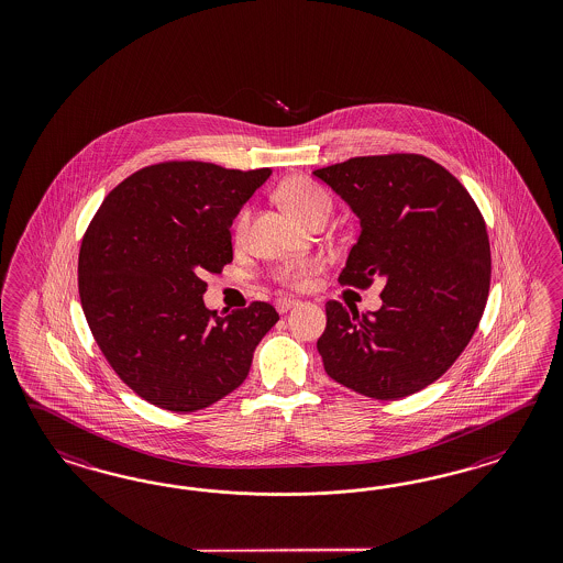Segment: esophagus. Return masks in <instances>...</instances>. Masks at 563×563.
<instances>
[{
  "mask_svg": "<svg viewBox=\"0 0 563 563\" xmlns=\"http://www.w3.org/2000/svg\"><path fill=\"white\" fill-rule=\"evenodd\" d=\"M297 306V301L295 299H289V297H280V299H276L274 301V307H276V311L278 313H287L290 307Z\"/></svg>",
  "mask_w": 563,
  "mask_h": 563,
  "instance_id": "obj_1",
  "label": "esophagus"
}]
</instances>
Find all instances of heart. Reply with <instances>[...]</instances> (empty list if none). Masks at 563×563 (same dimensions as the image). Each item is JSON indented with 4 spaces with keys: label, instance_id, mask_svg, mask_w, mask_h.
<instances>
[{
    "label": "heart",
    "instance_id": "heart-1",
    "mask_svg": "<svg viewBox=\"0 0 563 563\" xmlns=\"http://www.w3.org/2000/svg\"><path fill=\"white\" fill-rule=\"evenodd\" d=\"M276 196L297 219H301L306 224L316 219H322V217L328 219L332 212V198H330L328 189L303 175L289 177L287 181H283L276 189ZM247 227H250V208H243L233 224L235 243L245 241ZM320 268H322V262L318 257H301V260H290V262L276 266L271 278L276 285H283L289 289H301L309 280V276L318 273Z\"/></svg>",
    "mask_w": 563,
    "mask_h": 563
}]
</instances>
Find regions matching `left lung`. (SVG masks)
<instances>
[{
	"label": "left lung",
	"instance_id": "obj_1",
	"mask_svg": "<svg viewBox=\"0 0 563 563\" xmlns=\"http://www.w3.org/2000/svg\"><path fill=\"white\" fill-rule=\"evenodd\" d=\"M361 219L339 283H386L382 309L325 303V374L375 400L442 377L473 339L492 283L485 219L461 181L423 154L355 156L313 170Z\"/></svg>",
	"mask_w": 563,
	"mask_h": 563
}]
</instances>
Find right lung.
Masks as SVG:
<instances>
[{"instance_id": "add662e5", "label": "right lung", "mask_w": 563, "mask_h": 563, "mask_svg": "<svg viewBox=\"0 0 563 563\" xmlns=\"http://www.w3.org/2000/svg\"><path fill=\"white\" fill-rule=\"evenodd\" d=\"M271 169L165 161L109 191L86 229L78 290L86 322L121 382L158 409L194 412L233 393L278 322L266 301L229 316L205 306V274L233 262L239 208Z\"/></svg>"}]
</instances>
